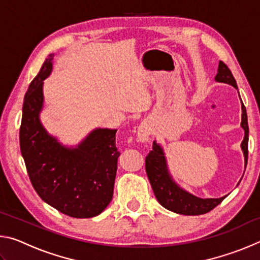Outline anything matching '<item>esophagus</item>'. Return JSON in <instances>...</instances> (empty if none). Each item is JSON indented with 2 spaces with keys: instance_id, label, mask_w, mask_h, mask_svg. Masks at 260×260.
Here are the masks:
<instances>
[{
  "instance_id": "1",
  "label": "esophagus",
  "mask_w": 260,
  "mask_h": 260,
  "mask_svg": "<svg viewBox=\"0 0 260 260\" xmlns=\"http://www.w3.org/2000/svg\"><path fill=\"white\" fill-rule=\"evenodd\" d=\"M149 135H150V128H149V125L147 122H142L139 126L138 132H136V139L140 142H147L149 139Z\"/></svg>"
}]
</instances>
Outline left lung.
<instances>
[{
  "label": "left lung",
  "instance_id": "8db88e82",
  "mask_svg": "<svg viewBox=\"0 0 260 260\" xmlns=\"http://www.w3.org/2000/svg\"><path fill=\"white\" fill-rule=\"evenodd\" d=\"M215 80L218 82L228 83V85H231L237 89L236 80L233 77L231 70L221 60L219 63ZM241 126L244 129V139L242 141L241 147L244 153L246 166V162H248L249 126L248 117H246V110L243 103H242ZM146 171L157 201L165 209L172 211V212L184 215L204 214L210 212L211 210H213L215 206L219 205L226 199V196L220 197V199H199V197L193 196L191 193L184 191L183 189L178 187L169 174V171H167L166 159L164 157L162 149L156 142H153L152 150L146 157Z\"/></svg>",
  "mask_w": 260,
  "mask_h": 260
}]
</instances>
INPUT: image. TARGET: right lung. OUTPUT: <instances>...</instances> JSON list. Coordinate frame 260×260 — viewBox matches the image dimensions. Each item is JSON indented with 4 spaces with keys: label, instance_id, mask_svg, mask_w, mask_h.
<instances>
[{
    "label": "right lung",
    "instance_id": "1",
    "mask_svg": "<svg viewBox=\"0 0 260 260\" xmlns=\"http://www.w3.org/2000/svg\"><path fill=\"white\" fill-rule=\"evenodd\" d=\"M54 54L45 60L29 83L19 131L20 151L38 195L72 218L100 214L112 200L117 161V129L91 132L76 149H69L47 133L39 119L43 103V80L51 72Z\"/></svg>",
    "mask_w": 260,
    "mask_h": 260
}]
</instances>
